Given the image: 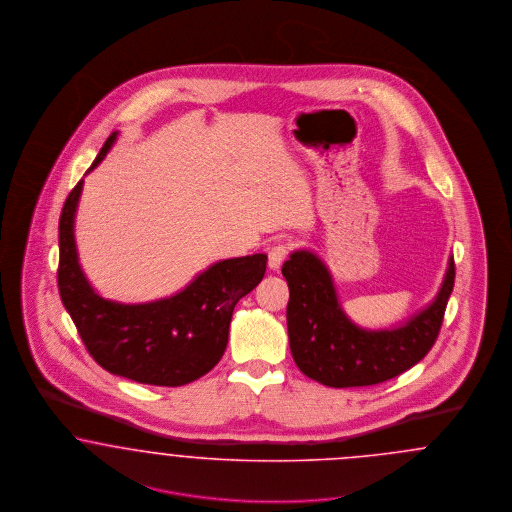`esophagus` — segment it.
<instances>
[{
  "label": "esophagus",
  "mask_w": 512,
  "mask_h": 512,
  "mask_svg": "<svg viewBox=\"0 0 512 512\" xmlns=\"http://www.w3.org/2000/svg\"><path fill=\"white\" fill-rule=\"evenodd\" d=\"M288 255H290V247L288 245H272L268 249V267L272 268V270H278V268L282 267V263L286 261Z\"/></svg>",
  "instance_id": "34e87169"
}]
</instances>
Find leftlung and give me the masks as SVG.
<instances>
[{
  "label": "left lung",
  "mask_w": 512,
  "mask_h": 512,
  "mask_svg": "<svg viewBox=\"0 0 512 512\" xmlns=\"http://www.w3.org/2000/svg\"><path fill=\"white\" fill-rule=\"evenodd\" d=\"M282 274L290 288L286 317L295 365L328 388H357L391 380L426 357L453 292L455 261L449 259L426 309L384 330L361 328L343 313L332 274L313 251H293Z\"/></svg>",
  "instance_id": "8db88e82"
}]
</instances>
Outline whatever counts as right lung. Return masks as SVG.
I'll use <instances>...</instances> for the list:
<instances>
[{
	"label": "right lung",
	"mask_w": 512,
	"mask_h": 512,
	"mask_svg": "<svg viewBox=\"0 0 512 512\" xmlns=\"http://www.w3.org/2000/svg\"><path fill=\"white\" fill-rule=\"evenodd\" d=\"M117 134L107 138L88 172L103 161ZM82 184L74 186L61 211L57 284L88 353L107 372L149 386L176 388L201 378L224 355L234 307L263 280L267 255L219 261L165 299L138 305L103 299L86 280L76 253L74 215Z\"/></svg>",
	"instance_id": "obj_1"
}]
</instances>
